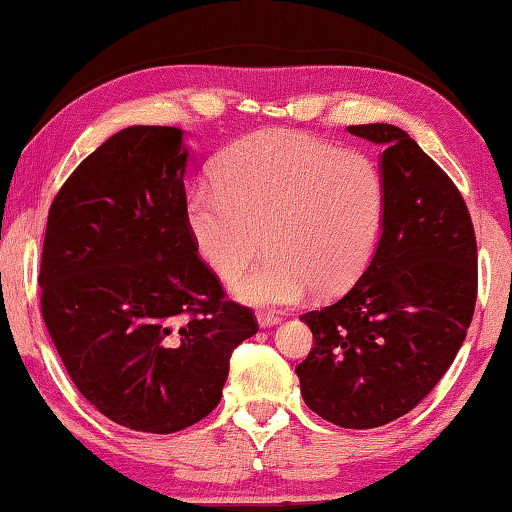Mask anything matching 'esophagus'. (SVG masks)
Returning <instances> with one entry per match:
<instances>
[{
    "label": "esophagus",
    "mask_w": 512,
    "mask_h": 512,
    "mask_svg": "<svg viewBox=\"0 0 512 512\" xmlns=\"http://www.w3.org/2000/svg\"><path fill=\"white\" fill-rule=\"evenodd\" d=\"M256 319H258V326H261V328H270V326L281 324V317H276L274 312H258Z\"/></svg>",
    "instance_id": "1"
}]
</instances>
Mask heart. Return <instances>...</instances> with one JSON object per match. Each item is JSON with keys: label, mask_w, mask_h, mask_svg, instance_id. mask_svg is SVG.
<instances>
[{"label": "heart", "mask_w": 512, "mask_h": 512, "mask_svg": "<svg viewBox=\"0 0 512 512\" xmlns=\"http://www.w3.org/2000/svg\"><path fill=\"white\" fill-rule=\"evenodd\" d=\"M213 184L186 200V227L206 267L254 306H290L357 281L378 245L387 186L375 161L310 134L267 128L233 143Z\"/></svg>", "instance_id": "b5f03b06"}]
</instances>
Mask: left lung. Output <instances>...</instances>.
I'll use <instances>...</instances> for the list:
<instances>
[{
	"label": "left lung",
	"mask_w": 512,
	"mask_h": 512,
	"mask_svg": "<svg viewBox=\"0 0 512 512\" xmlns=\"http://www.w3.org/2000/svg\"><path fill=\"white\" fill-rule=\"evenodd\" d=\"M348 132L384 148L382 236L342 299L301 315L315 346L297 375L315 414L371 429L409 414L459 353L477 303V238L459 188L405 130Z\"/></svg>",
	"instance_id": "left-lung-1"
}]
</instances>
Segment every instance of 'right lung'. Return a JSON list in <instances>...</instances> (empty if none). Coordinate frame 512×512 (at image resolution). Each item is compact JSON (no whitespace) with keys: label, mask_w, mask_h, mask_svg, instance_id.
Returning <instances> with one entry per match:
<instances>
[{"label":"right lung","mask_w":512,"mask_h":512,"mask_svg":"<svg viewBox=\"0 0 512 512\" xmlns=\"http://www.w3.org/2000/svg\"><path fill=\"white\" fill-rule=\"evenodd\" d=\"M184 132L112 134L53 200L42 317L76 389L116 425L173 434L218 407L229 357L258 321L224 290L186 227Z\"/></svg>","instance_id":"1"}]
</instances>
